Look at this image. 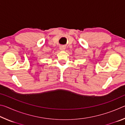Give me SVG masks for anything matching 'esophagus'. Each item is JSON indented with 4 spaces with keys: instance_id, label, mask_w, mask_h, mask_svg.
I'll return each mask as SVG.
<instances>
[{
    "instance_id": "1",
    "label": "esophagus",
    "mask_w": 125,
    "mask_h": 125,
    "mask_svg": "<svg viewBox=\"0 0 125 125\" xmlns=\"http://www.w3.org/2000/svg\"><path fill=\"white\" fill-rule=\"evenodd\" d=\"M60 50H61V51H64V50H65V47H64V46H60Z\"/></svg>"
}]
</instances>
